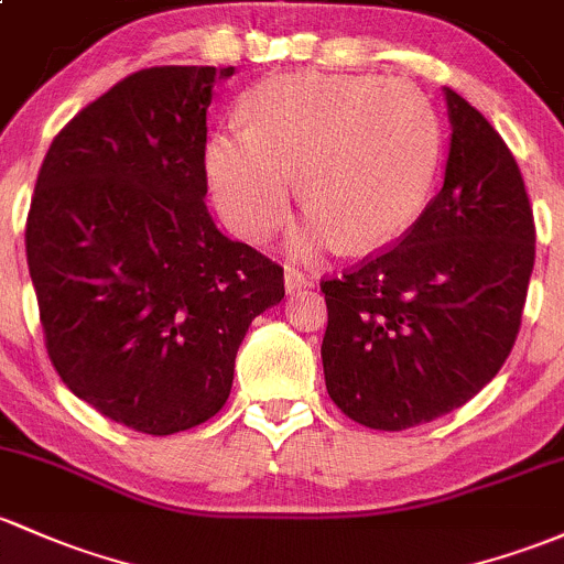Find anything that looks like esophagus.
<instances>
[{
  "mask_svg": "<svg viewBox=\"0 0 564 564\" xmlns=\"http://www.w3.org/2000/svg\"><path fill=\"white\" fill-rule=\"evenodd\" d=\"M306 284H308V276L304 271H299L295 265H288V269H284V288H288V293H295V290L306 288Z\"/></svg>",
  "mask_w": 564,
  "mask_h": 564,
  "instance_id": "esophagus-1",
  "label": "esophagus"
}]
</instances>
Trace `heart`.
I'll return each mask as SVG.
<instances>
[{"mask_svg": "<svg viewBox=\"0 0 564 564\" xmlns=\"http://www.w3.org/2000/svg\"><path fill=\"white\" fill-rule=\"evenodd\" d=\"M245 129L207 144L217 209L247 239H269L290 207L293 174L312 207L293 250H377L420 220L438 180L444 137L425 96L379 75H284L241 101Z\"/></svg>", "mask_w": 564, "mask_h": 564, "instance_id": "b5f03b06", "label": "heart"}]
</instances>
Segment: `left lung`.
<instances>
[{"instance_id":"1","label":"left lung","mask_w":564,"mask_h":564,"mask_svg":"<svg viewBox=\"0 0 564 564\" xmlns=\"http://www.w3.org/2000/svg\"><path fill=\"white\" fill-rule=\"evenodd\" d=\"M444 187L395 245L319 282L330 401L371 430H405L468 403L517 341L535 263L522 172L498 131L446 88Z\"/></svg>"}]
</instances>
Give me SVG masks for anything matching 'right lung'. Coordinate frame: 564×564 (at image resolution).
<instances>
[{
  "label": "right lung",
  "instance_id": "1",
  "mask_svg": "<svg viewBox=\"0 0 564 564\" xmlns=\"http://www.w3.org/2000/svg\"><path fill=\"white\" fill-rule=\"evenodd\" d=\"M234 66H150L83 107L51 142L26 217L47 357L80 401L137 433L212 420L284 269L217 231L207 110Z\"/></svg>",
  "mask_w": 564,
  "mask_h": 564
}]
</instances>
